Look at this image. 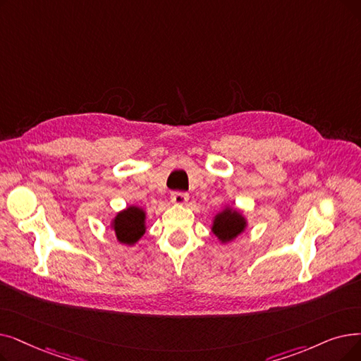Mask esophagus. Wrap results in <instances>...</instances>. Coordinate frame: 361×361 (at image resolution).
<instances>
[{"label":"esophagus","instance_id":"1","mask_svg":"<svg viewBox=\"0 0 361 361\" xmlns=\"http://www.w3.org/2000/svg\"><path fill=\"white\" fill-rule=\"evenodd\" d=\"M189 200V195L184 192H174L171 195V202L176 203V205H184Z\"/></svg>","mask_w":361,"mask_h":361}]
</instances>
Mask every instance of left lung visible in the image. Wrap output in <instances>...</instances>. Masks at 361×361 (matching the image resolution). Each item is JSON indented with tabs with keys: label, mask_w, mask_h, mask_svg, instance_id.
I'll use <instances>...</instances> for the list:
<instances>
[{
	"label": "left lung",
	"mask_w": 361,
	"mask_h": 361,
	"mask_svg": "<svg viewBox=\"0 0 361 361\" xmlns=\"http://www.w3.org/2000/svg\"><path fill=\"white\" fill-rule=\"evenodd\" d=\"M246 228L245 216L233 208H226L215 215L212 223V233L221 240V243H228L236 239Z\"/></svg>",
	"instance_id": "8db88e82"
}]
</instances>
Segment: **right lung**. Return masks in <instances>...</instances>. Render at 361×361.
<instances>
[{
	"mask_svg": "<svg viewBox=\"0 0 361 361\" xmlns=\"http://www.w3.org/2000/svg\"><path fill=\"white\" fill-rule=\"evenodd\" d=\"M112 228L119 243L134 245L146 233V212L138 207H128L116 214Z\"/></svg>",
	"mask_w": 361,
	"mask_h": 361,
	"instance_id": "1",
	"label": "right lung"
}]
</instances>
